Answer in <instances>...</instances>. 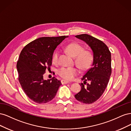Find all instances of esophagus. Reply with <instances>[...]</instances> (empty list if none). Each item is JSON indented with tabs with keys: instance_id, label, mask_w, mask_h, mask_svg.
I'll return each mask as SVG.
<instances>
[{
	"instance_id": "34e87169",
	"label": "esophagus",
	"mask_w": 131,
	"mask_h": 131,
	"mask_svg": "<svg viewBox=\"0 0 131 131\" xmlns=\"http://www.w3.org/2000/svg\"><path fill=\"white\" fill-rule=\"evenodd\" d=\"M61 83L62 84H68L69 83V81H67V80H61Z\"/></svg>"
}]
</instances>
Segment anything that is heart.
I'll return each instance as SVG.
<instances>
[{"label":"heart","mask_w":131,"mask_h":131,"mask_svg":"<svg viewBox=\"0 0 131 131\" xmlns=\"http://www.w3.org/2000/svg\"><path fill=\"white\" fill-rule=\"evenodd\" d=\"M66 52L75 58V63L82 70L88 69L93 61V54L88 50H84V47L78 42L70 43L65 47ZM59 52L55 51L52 57V62L57 64L58 62ZM80 73V69L77 67H62L58 70V74L61 78L68 80H72Z\"/></svg>","instance_id":"1"}]
</instances>
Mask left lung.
I'll return each instance as SVG.
<instances>
[{"mask_svg": "<svg viewBox=\"0 0 131 131\" xmlns=\"http://www.w3.org/2000/svg\"><path fill=\"white\" fill-rule=\"evenodd\" d=\"M85 41L93 51L92 67L85 73L80 84L81 90L75 98L84 104H92L100 98L106 88L112 74L111 53L108 46L102 41L86 34L76 35ZM90 81L87 83L86 81Z\"/></svg>", "mask_w": 131, "mask_h": 131, "instance_id": "8db88e82", "label": "left lung"}]
</instances>
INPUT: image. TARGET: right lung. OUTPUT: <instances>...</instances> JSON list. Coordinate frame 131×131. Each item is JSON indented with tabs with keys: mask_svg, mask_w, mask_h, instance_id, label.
I'll use <instances>...</instances> for the list:
<instances>
[{
	"mask_svg": "<svg viewBox=\"0 0 131 131\" xmlns=\"http://www.w3.org/2000/svg\"><path fill=\"white\" fill-rule=\"evenodd\" d=\"M66 37L39 38L28 43L19 54L16 66L18 81L27 96L37 103L51 101L62 85L54 77L44 80L43 75L50 70L54 50Z\"/></svg>",
	"mask_w": 131,
	"mask_h": 131,
	"instance_id": "1",
	"label": "right lung"
}]
</instances>
